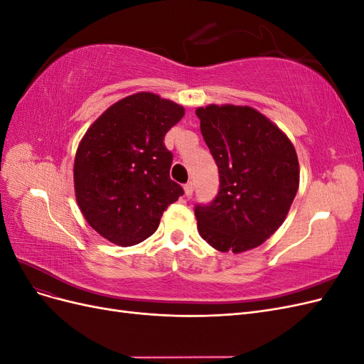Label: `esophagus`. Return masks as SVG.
I'll use <instances>...</instances> for the list:
<instances>
[{
	"mask_svg": "<svg viewBox=\"0 0 364 364\" xmlns=\"http://www.w3.org/2000/svg\"><path fill=\"white\" fill-rule=\"evenodd\" d=\"M183 190H185V194L186 196H193V193H194V183L193 182H188V183H185V186H183Z\"/></svg>",
	"mask_w": 364,
	"mask_h": 364,
	"instance_id": "34e87169",
	"label": "esophagus"
}]
</instances>
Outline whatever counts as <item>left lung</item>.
Returning <instances> with one entry per match:
<instances>
[{"mask_svg": "<svg viewBox=\"0 0 364 364\" xmlns=\"http://www.w3.org/2000/svg\"><path fill=\"white\" fill-rule=\"evenodd\" d=\"M218 167L220 190L194 214L200 237L220 252L261 246L284 223L299 188V162L289 136L250 106L197 107Z\"/></svg>", "mask_w": 364, "mask_h": 364, "instance_id": "1", "label": "left lung"}]
</instances>
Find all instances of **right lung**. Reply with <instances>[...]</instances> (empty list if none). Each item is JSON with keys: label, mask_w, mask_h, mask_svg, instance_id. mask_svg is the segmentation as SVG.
<instances>
[{"label": "right lung", "mask_w": 364, "mask_h": 364, "mask_svg": "<svg viewBox=\"0 0 364 364\" xmlns=\"http://www.w3.org/2000/svg\"><path fill=\"white\" fill-rule=\"evenodd\" d=\"M183 115L178 103L136 92L86 130L74 159L75 200L87 225L111 243L127 247L149 238L183 194L170 179L173 155L164 146Z\"/></svg>", "instance_id": "1"}]
</instances>
